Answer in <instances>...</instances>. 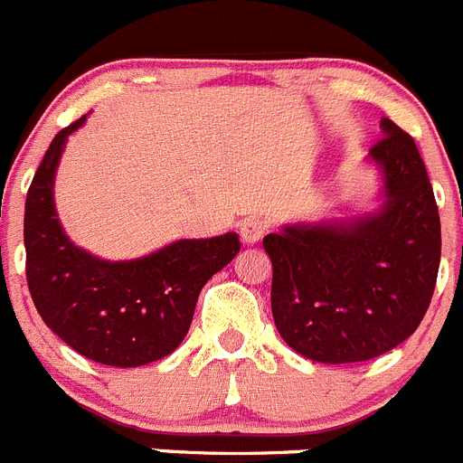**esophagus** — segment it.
<instances>
[{
	"instance_id": "esophagus-1",
	"label": "esophagus",
	"mask_w": 463,
	"mask_h": 463,
	"mask_svg": "<svg viewBox=\"0 0 463 463\" xmlns=\"http://www.w3.org/2000/svg\"><path fill=\"white\" fill-rule=\"evenodd\" d=\"M265 231H268V222L260 219V216H249V219H244V223L240 226V235L247 244H256V241L265 235Z\"/></svg>"
}]
</instances>
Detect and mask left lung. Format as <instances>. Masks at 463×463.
Wrapping results in <instances>:
<instances>
[{
    "mask_svg": "<svg viewBox=\"0 0 463 463\" xmlns=\"http://www.w3.org/2000/svg\"><path fill=\"white\" fill-rule=\"evenodd\" d=\"M369 152L383 203L345 222L269 232L272 316L299 355L325 364L364 362L418 330L440 265V216L415 140L392 119Z\"/></svg>",
    "mask_w": 463,
    "mask_h": 463,
    "instance_id": "8db88e82",
    "label": "left lung"
}]
</instances>
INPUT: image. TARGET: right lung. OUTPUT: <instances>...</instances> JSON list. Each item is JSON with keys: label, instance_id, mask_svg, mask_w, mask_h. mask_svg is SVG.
<instances>
[{"label": "right lung", "instance_id": "1", "mask_svg": "<svg viewBox=\"0 0 463 463\" xmlns=\"http://www.w3.org/2000/svg\"><path fill=\"white\" fill-rule=\"evenodd\" d=\"M57 133L24 203L27 286L43 323L99 364L140 366L170 355L191 327L203 286L240 253L235 232L177 240L136 260H103L66 237L55 212V173L69 136Z\"/></svg>", "mask_w": 463, "mask_h": 463}]
</instances>
